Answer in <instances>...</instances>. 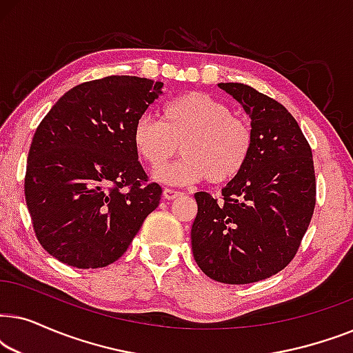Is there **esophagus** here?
Wrapping results in <instances>:
<instances>
[{"label": "esophagus", "mask_w": 353, "mask_h": 353, "mask_svg": "<svg viewBox=\"0 0 353 353\" xmlns=\"http://www.w3.org/2000/svg\"><path fill=\"white\" fill-rule=\"evenodd\" d=\"M183 194H185V192L172 190V188H165V190H163V197H165L167 201H173V199H176V197H180Z\"/></svg>", "instance_id": "obj_1"}]
</instances>
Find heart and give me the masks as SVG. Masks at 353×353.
Listing matches in <instances>:
<instances>
[{"label":"heart","instance_id":"obj_1","mask_svg":"<svg viewBox=\"0 0 353 353\" xmlns=\"http://www.w3.org/2000/svg\"><path fill=\"white\" fill-rule=\"evenodd\" d=\"M181 144L183 156L156 172V180L186 186L207 178L210 185L233 180L248 163L254 130L248 120L214 96L191 91L168 101L162 122L141 115L133 127L134 151L149 167L160 168Z\"/></svg>","mask_w":353,"mask_h":353}]
</instances>
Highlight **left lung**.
Listing matches in <instances>:
<instances>
[{
    "mask_svg": "<svg viewBox=\"0 0 353 353\" xmlns=\"http://www.w3.org/2000/svg\"><path fill=\"white\" fill-rule=\"evenodd\" d=\"M219 86L250 117L254 148L220 201L194 194L192 255L215 281L249 284L281 272L297 254L315 209V168L310 144L283 104L249 85Z\"/></svg>",
    "mask_w": 353,
    "mask_h": 353,
    "instance_id": "8db88e82",
    "label": "left lung"
}]
</instances>
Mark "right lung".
Wrapping results in <instances>:
<instances>
[{
	"label": "right lung",
	"instance_id": "right-lung-1",
	"mask_svg": "<svg viewBox=\"0 0 353 353\" xmlns=\"http://www.w3.org/2000/svg\"><path fill=\"white\" fill-rule=\"evenodd\" d=\"M162 81L110 75L67 91L38 125L26 172L37 239L62 263L108 267L127 252L162 196L133 146V127Z\"/></svg>",
	"mask_w": 353,
	"mask_h": 353
}]
</instances>
